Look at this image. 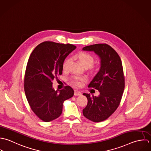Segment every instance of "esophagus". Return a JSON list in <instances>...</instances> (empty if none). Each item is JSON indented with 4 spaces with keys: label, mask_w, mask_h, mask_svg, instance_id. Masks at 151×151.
<instances>
[{
    "label": "esophagus",
    "mask_w": 151,
    "mask_h": 151,
    "mask_svg": "<svg viewBox=\"0 0 151 151\" xmlns=\"http://www.w3.org/2000/svg\"><path fill=\"white\" fill-rule=\"evenodd\" d=\"M82 94V93L79 91H75L74 93V95L75 96H80Z\"/></svg>",
    "instance_id": "obj_1"
}]
</instances>
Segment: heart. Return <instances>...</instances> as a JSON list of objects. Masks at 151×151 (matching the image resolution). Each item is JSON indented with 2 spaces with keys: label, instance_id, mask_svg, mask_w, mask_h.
I'll return each instance as SVG.
<instances>
[{
  "label": "heart",
  "instance_id": "obj_1",
  "mask_svg": "<svg viewBox=\"0 0 151 151\" xmlns=\"http://www.w3.org/2000/svg\"><path fill=\"white\" fill-rule=\"evenodd\" d=\"M76 58L81 61V62L86 67H91L93 69V65L94 62V58L93 55L87 52H81L76 55ZM70 61V58L65 59L62 64V68L64 70L68 69L69 63ZM86 80V78L79 76H75L70 79L71 83L77 87H80L82 85V83Z\"/></svg>",
  "mask_w": 151,
  "mask_h": 151
}]
</instances>
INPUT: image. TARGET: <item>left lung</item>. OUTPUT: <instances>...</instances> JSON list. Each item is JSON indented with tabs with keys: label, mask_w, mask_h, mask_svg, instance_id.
<instances>
[{
	"label": "left lung",
	"mask_w": 151,
	"mask_h": 151,
	"mask_svg": "<svg viewBox=\"0 0 151 151\" xmlns=\"http://www.w3.org/2000/svg\"><path fill=\"white\" fill-rule=\"evenodd\" d=\"M83 51H94L100 58L99 71L88 87L99 91L96 97L83 93L88 104L83 110V116L97 122L106 120L117 110L125 87L122 62L117 52L107 44H96L83 48Z\"/></svg>",
	"instance_id": "1"
}]
</instances>
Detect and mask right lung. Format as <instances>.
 <instances>
[{
    "label": "right lung",
    "mask_w": 151,
    "mask_h": 151,
    "mask_svg": "<svg viewBox=\"0 0 151 151\" xmlns=\"http://www.w3.org/2000/svg\"><path fill=\"white\" fill-rule=\"evenodd\" d=\"M76 46L44 41L31 54L24 79V89L32 111L41 120L49 122L58 118L63 103L73 96V89L55 91L52 81L62 73V64Z\"/></svg>",
    "instance_id": "right-lung-1"
}]
</instances>
